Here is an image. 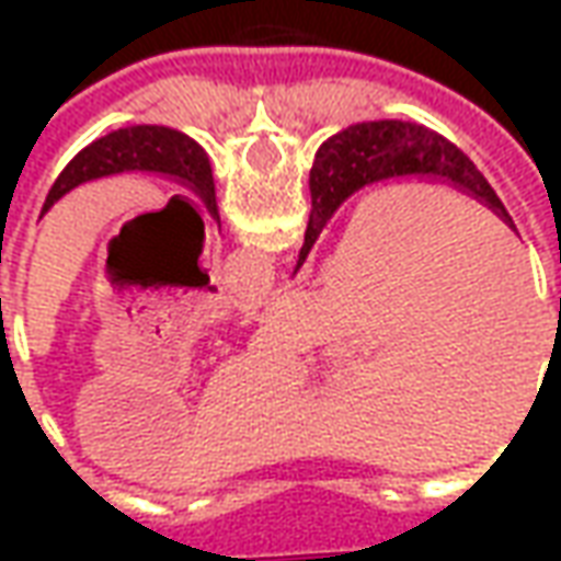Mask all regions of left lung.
Returning <instances> with one entry per match:
<instances>
[{
  "instance_id": "obj_1",
  "label": "left lung",
  "mask_w": 561,
  "mask_h": 561,
  "mask_svg": "<svg viewBox=\"0 0 561 561\" xmlns=\"http://www.w3.org/2000/svg\"><path fill=\"white\" fill-rule=\"evenodd\" d=\"M128 171L173 176L188 192H195L204 201L209 216L219 221L216 183H213V168H209L207 152L188 135L168 126H126L104 135V138L92 140L90 147L80 149L78 156L66 164V171L56 176L54 188L44 201L42 216L54 207L59 197H66L71 188Z\"/></svg>"
}]
</instances>
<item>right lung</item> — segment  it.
<instances>
[{
	"instance_id": "obj_1",
	"label": "right lung",
	"mask_w": 561,
	"mask_h": 561,
	"mask_svg": "<svg viewBox=\"0 0 561 561\" xmlns=\"http://www.w3.org/2000/svg\"><path fill=\"white\" fill-rule=\"evenodd\" d=\"M397 176H435L457 185L471 197H481L483 204L507 219L505 204L499 201L493 185L486 183L474 161L457 149L438 131L405 119H369L342 128L328 138L316 152L309 171V192L312 209L306 221V237L297 267L312 252L318 233L328 228L333 213L366 185L397 180Z\"/></svg>"
}]
</instances>
